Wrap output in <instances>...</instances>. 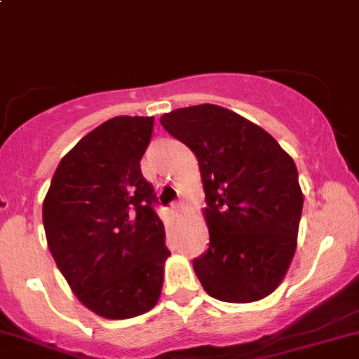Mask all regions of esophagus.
Segmentation results:
<instances>
[{
    "label": "esophagus",
    "mask_w": 359,
    "mask_h": 359,
    "mask_svg": "<svg viewBox=\"0 0 359 359\" xmlns=\"http://www.w3.org/2000/svg\"><path fill=\"white\" fill-rule=\"evenodd\" d=\"M170 206H172V210H173V212H180V210L184 208V201H182V200L172 201V205H170Z\"/></svg>",
    "instance_id": "esophagus-1"
}]
</instances>
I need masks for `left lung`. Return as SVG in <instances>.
Returning <instances> with one entry per match:
<instances>
[{"label": "left lung", "instance_id": "left-lung-1", "mask_svg": "<svg viewBox=\"0 0 359 359\" xmlns=\"http://www.w3.org/2000/svg\"><path fill=\"white\" fill-rule=\"evenodd\" d=\"M159 123L200 163L210 243L193 267L203 288L222 302L273 293L295 253L304 205L293 159L266 130L213 104Z\"/></svg>", "mask_w": 359, "mask_h": 359}]
</instances>
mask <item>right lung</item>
Instances as JSON below:
<instances>
[{
    "label": "right lung",
    "instance_id": "obj_1",
    "mask_svg": "<svg viewBox=\"0 0 359 359\" xmlns=\"http://www.w3.org/2000/svg\"><path fill=\"white\" fill-rule=\"evenodd\" d=\"M154 118L116 116L60 159L43 203L53 260L88 309L125 320L156 306L170 257L140 159Z\"/></svg>",
    "mask_w": 359,
    "mask_h": 359
}]
</instances>
